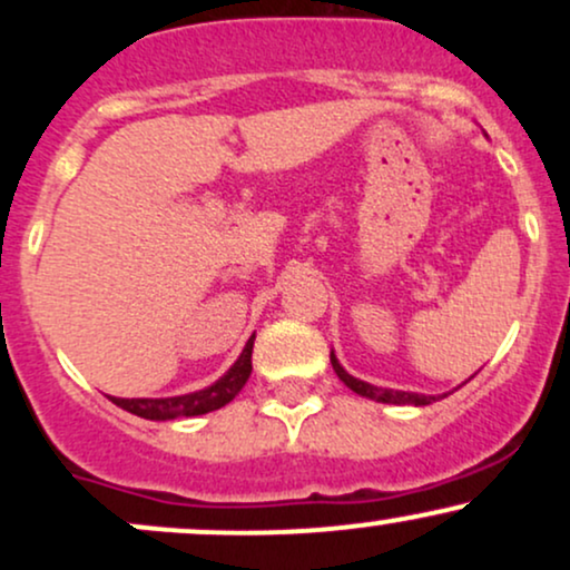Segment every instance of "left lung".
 Masks as SVG:
<instances>
[{
    "instance_id": "obj_1",
    "label": "left lung",
    "mask_w": 570,
    "mask_h": 570,
    "mask_svg": "<svg viewBox=\"0 0 570 570\" xmlns=\"http://www.w3.org/2000/svg\"><path fill=\"white\" fill-rule=\"evenodd\" d=\"M330 362H332V370L337 372V377L343 381L353 394L358 396H367V399H375V402H383V404H415V407H423V404H431L436 402L440 396H426V394H415V391H396V389H381V385H372L367 381H358V377H353L351 372H345L343 364L337 362L335 351L330 353ZM448 396V394H442Z\"/></svg>"
}]
</instances>
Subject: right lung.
Returning <instances> with one entry per match:
<instances>
[{"label": "right lung", "instance_id": "obj_1", "mask_svg": "<svg viewBox=\"0 0 570 570\" xmlns=\"http://www.w3.org/2000/svg\"><path fill=\"white\" fill-rule=\"evenodd\" d=\"M252 348H254V335L246 340L244 351L235 358V364L217 383L206 385V389L193 391V394L181 396H160V399H120L109 396L117 407L134 412V415L147 417V421H174V417H193V415H206V412L225 407L227 402H233L240 394L248 375H252Z\"/></svg>", "mask_w": 570, "mask_h": 570}]
</instances>
